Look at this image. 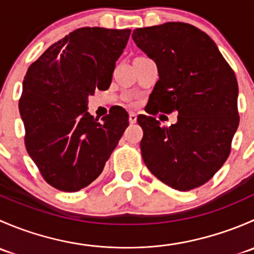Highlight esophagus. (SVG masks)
<instances>
[{"label": "esophagus", "instance_id": "34e87169", "mask_svg": "<svg viewBox=\"0 0 254 254\" xmlns=\"http://www.w3.org/2000/svg\"><path fill=\"white\" fill-rule=\"evenodd\" d=\"M136 120H137V115L135 114V113H130L129 114V122H130V124H135V123H136Z\"/></svg>", "mask_w": 254, "mask_h": 254}]
</instances>
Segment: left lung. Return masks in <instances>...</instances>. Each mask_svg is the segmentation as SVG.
I'll return each instance as SVG.
<instances>
[{"label": "left lung", "instance_id": "obj_1", "mask_svg": "<svg viewBox=\"0 0 254 254\" xmlns=\"http://www.w3.org/2000/svg\"><path fill=\"white\" fill-rule=\"evenodd\" d=\"M137 48L158 66V81L146 112H177V123L161 127L139 115L140 147L153 176L173 189L206 183L231 151L238 127V84L214 40L188 23L168 22L132 32Z\"/></svg>", "mask_w": 254, "mask_h": 254}]
</instances>
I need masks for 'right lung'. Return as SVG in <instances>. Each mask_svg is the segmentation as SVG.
Wrapping results in <instances>:
<instances>
[{
  "instance_id": "right-lung-1",
  "label": "right lung",
  "mask_w": 254,
  "mask_h": 254,
  "mask_svg": "<svg viewBox=\"0 0 254 254\" xmlns=\"http://www.w3.org/2000/svg\"><path fill=\"white\" fill-rule=\"evenodd\" d=\"M130 29L84 27L51 45L28 68L19 113L25 147L45 181L77 191L103 171L129 125L122 107L99 122L87 112L88 97L112 83Z\"/></svg>"
}]
</instances>
